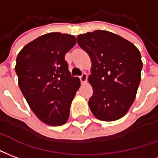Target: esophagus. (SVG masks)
<instances>
[{
    "label": "esophagus",
    "mask_w": 158,
    "mask_h": 158,
    "mask_svg": "<svg viewBox=\"0 0 158 158\" xmlns=\"http://www.w3.org/2000/svg\"><path fill=\"white\" fill-rule=\"evenodd\" d=\"M79 77H80L81 82V83H85V82L87 81V74H86L85 72H83V73L81 74V76H80Z\"/></svg>",
    "instance_id": "1"
}]
</instances>
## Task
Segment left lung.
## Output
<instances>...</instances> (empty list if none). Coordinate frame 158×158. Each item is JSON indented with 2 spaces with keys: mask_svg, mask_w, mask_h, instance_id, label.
I'll use <instances>...</instances> for the list:
<instances>
[{
  "mask_svg": "<svg viewBox=\"0 0 158 158\" xmlns=\"http://www.w3.org/2000/svg\"><path fill=\"white\" fill-rule=\"evenodd\" d=\"M77 44L92 60L88 81L93 93L88 105L93 114L103 121L122 118L134 103L140 84V51L130 41L104 30L80 34Z\"/></svg>",
  "mask_w": 158,
  "mask_h": 158,
  "instance_id": "left-lung-1",
  "label": "left lung"
}]
</instances>
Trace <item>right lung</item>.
I'll return each mask as SVG.
<instances>
[{
  "instance_id": "add662e5",
  "label": "right lung",
  "mask_w": 158,
  "mask_h": 158,
  "mask_svg": "<svg viewBox=\"0 0 158 158\" xmlns=\"http://www.w3.org/2000/svg\"><path fill=\"white\" fill-rule=\"evenodd\" d=\"M77 43L67 33H49L27 44L17 57L18 85L40 120L53 126L67 121L80 79L71 77L65 54Z\"/></svg>"
}]
</instances>
